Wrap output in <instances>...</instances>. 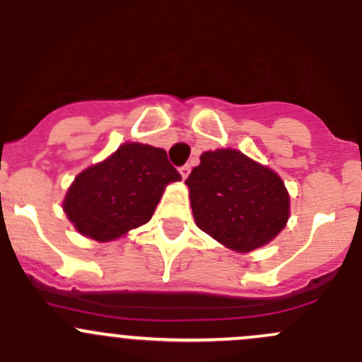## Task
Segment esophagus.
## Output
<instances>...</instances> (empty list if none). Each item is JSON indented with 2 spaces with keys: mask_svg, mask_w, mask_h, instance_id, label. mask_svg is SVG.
Here are the masks:
<instances>
[{
  "mask_svg": "<svg viewBox=\"0 0 362 362\" xmlns=\"http://www.w3.org/2000/svg\"><path fill=\"white\" fill-rule=\"evenodd\" d=\"M189 173H191V166H189V164H184V166H180V175H182V178H187L189 177Z\"/></svg>",
  "mask_w": 362,
  "mask_h": 362,
  "instance_id": "1",
  "label": "esophagus"
}]
</instances>
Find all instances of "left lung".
I'll use <instances>...</instances> for the list:
<instances>
[{
  "instance_id": "8db88e82",
  "label": "left lung",
  "mask_w": 362,
  "mask_h": 362,
  "mask_svg": "<svg viewBox=\"0 0 362 362\" xmlns=\"http://www.w3.org/2000/svg\"><path fill=\"white\" fill-rule=\"evenodd\" d=\"M185 180L192 215L202 231L236 252L272 242L289 218L282 178L235 148L202 154Z\"/></svg>"
}]
</instances>
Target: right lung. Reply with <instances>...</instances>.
Here are the masks:
<instances>
[{
	"label": "right lung",
	"instance_id": "1",
	"mask_svg": "<svg viewBox=\"0 0 362 362\" xmlns=\"http://www.w3.org/2000/svg\"><path fill=\"white\" fill-rule=\"evenodd\" d=\"M180 178L166 151L124 144L76 175L63 208L80 235L110 242L151 221L166 185Z\"/></svg>",
	"mask_w": 362,
	"mask_h": 362
}]
</instances>
